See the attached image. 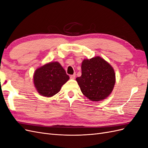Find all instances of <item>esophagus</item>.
<instances>
[{
    "mask_svg": "<svg viewBox=\"0 0 148 148\" xmlns=\"http://www.w3.org/2000/svg\"><path fill=\"white\" fill-rule=\"evenodd\" d=\"M75 77H76V75H75V74H74V75H70V78H71V79H74L75 78Z\"/></svg>",
    "mask_w": 148,
    "mask_h": 148,
    "instance_id": "34e87169",
    "label": "esophagus"
}]
</instances>
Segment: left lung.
<instances>
[{
	"mask_svg": "<svg viewBox=\"0 0 148 148\" xmlns=\"http://www.w3.org/2000/svg\"><path fill=\"white\" fill-rule=\"evenodd\" d=\"M83 95L92 101L105 99L112 92L115 83V71L99 56L84 59L82 76L76 78Z\"/></svg>",
	"mask_w": 148,
	"mask_h": 148,
	"instance_id": "8db88e82",
	"label": "left lung"
}]
</instances>
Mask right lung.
<instances>
[{"label": "right lung", "mask_w": 148, "mask_h": 148, "mask_svg": "<svg viewBox=\"0 0 148 148\" xmlns=\"http://www.w3.org/2000/svg\"><path fill=\"white\" fill-rule=\"evenodd\" d=\"M69 78L59 62H51L35 70L33 83L39 95L50 97L59 92Z\"/></svg>", "instance_id": "add662e5"}]
</instances>
